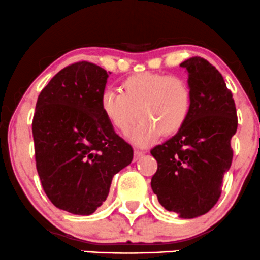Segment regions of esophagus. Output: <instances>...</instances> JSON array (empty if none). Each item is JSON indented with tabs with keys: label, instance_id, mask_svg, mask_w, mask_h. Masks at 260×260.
Returning a JSON list of instances; mask_svg holds the SVG:
<instances>
[{
	"label": "esophagus",
	"instance_id": "obj_1",
	"mask_svg": "<svg viewBox=\"0 0 260 260\" xmlns=\"http://www.w3.org/2000/svg\"><path fill=\"white\" fill-rule=\"evenodd\" d=\"M144 154V152L143 150H139V149H135V159L137 160V159H139L141 158L142 155H143Z\"/></svg>",
	"mask_w": 260,
	"mask_h": 260
}]
</instances>
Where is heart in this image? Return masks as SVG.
<instances>
[{"mask_svg": "<svg viewBox=\"0 0 260 260\" xmlns=\"http://www.w3.org/2000/svg\"><path fill=\"white\" fill-rule=\"evenodd\" d=\"M119 92L105 91L100 100L102 115L116 132L127 135L141 119L132 139L147 145L158 138L179 133L189 119L192 91L180 76L160 73H138L125 78Z\"/></svg>", "mask_w": 260, "mask_h": 260, "instance_id": "b5f03b06", "label": "heart"}]
</instances>
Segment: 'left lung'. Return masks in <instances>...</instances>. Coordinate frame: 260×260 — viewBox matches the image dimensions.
<instances>
[{
  "instance_id": "8db88e82",
  "label": "left lung",
  "mask_w": 260,
  "mask_h": 260,
  "mask_svg": "<svg viewBox=\"0 0 260 260\" xmlns=\"http://www.w3.org/2000/svg\"><path fill=\"white\" fill-rule=\"evenodd\" d=\"M180 67L189 73L192 108L180 132L150 150L158 162L150 185L161 206L193 218L209 212L221 196L238 118L232 92L212 64L193 56Z\"/></svg>"
}]
</instances>
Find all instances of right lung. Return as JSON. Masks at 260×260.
Listing matches in <instances>:
<instances>
[{"label":"right lung","mask_w":260,"mask_h":260,"mask_svg":"<svg viewBox=\"0 0 260 260\" xmlns=\"http://www.w3.org/2000/svg\"><path fill=\"white\" fill-rule=\"evenodd\" d=\"M108 74L78 61L41 91L33 116L37 172L58 209L91 215L102 205L115 174L131 164L133 148L116 135L100 107Z\"/></svg>","instance_id":"obj_1"}]
</instances>
